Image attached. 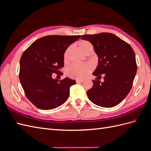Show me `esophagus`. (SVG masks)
<instances>
[{
  "instance_id": "esophagus-1",
  "label": "esophagus",
  "mask_w": 151,
  "mask_h": 151,
  "mask_svg": "<svg viewBox=\"0 0 151 151\" xmlns=\"http://www.w3.org/2000/svg\"><path fill=\"white\" fill-rule=\"evenodd\" d=\"M83 79H77L76 80V83H83Z\"/></svg>"
}]
</instances>
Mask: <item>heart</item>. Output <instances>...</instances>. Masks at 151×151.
Listing matches in <instances>:
<instances>
[{
    "instance_id": "heart-1",
    "label": "heart",
    "mask_w": 151,
    "mask_h": 151,
    "mask_svg": "<svg viewBox=\"0 0 151 151\" xmlns=\"http://www.w3.org/2000/svg\"><path fill=\"white\" fill-rule=\"evenodd\" d=\"M79 48L82 52L84 53L87 50L92 48L93 46L88 41H81L79 43ZM66 52L64 55V61H68ZM93 67L91 63H83V64H73L67 68V74L72 78L83 79L93 70Z\"/></svg>"
}]
</instances>
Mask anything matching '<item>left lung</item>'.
<instances>
[{"instance_id":"8db88e82","label":"left lung","mask_w":151,"mask_h":151,"mask_svg":"<svg viewBox=\"0 0 151 151\" xmlns=\"http://www.w3.org/2000/svg\"><path fill=\"white\" fill-rule=\"evenodd\" d=\"M81 39L93 44L98 57V64L93 75L98 79L101 75L105 76L103 83L96 78L93 81V86L87 91L88 98L101 107L116 106L129 93L136 75L137 67L133 49L109 33L84 35Z\"/></svg>"}]
</instances>
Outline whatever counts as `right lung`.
Here are the masks:
<instances>
[{
  "mask_svg": "<svg viewBox=\"0 0 151 151\" xmlns=\"http://www.w3.org/2000/svg\"><path fill=\"white\" fill-rule=\"evenodd\" d=\"M81 35H49L36 40L20 59L19 80L26 96L36 107L52 109L61 106L69 96L75 80L52 78L64 67V55Z\"/></svg>",
  "mask_w": 151,
  "mask_h": 151,
  "instance_id": "add662e5",
  "label": "right lung"
}]
</instances>
